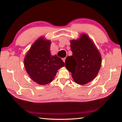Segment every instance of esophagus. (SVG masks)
I'll list each match as a JSON object with an SVG mask.
<instances>
[{
	"instance_id": "obj_1",
	"label": "esophagus",
	"mask_w": 122,
	"mask_h": 122,
	"mask_svg": "<svg viewBox=\"0 0 122 122\" xmlns=\"http://www.w3.org/2000/svg\"><path fill=\"white\" fill-rule=\"evenodd\" d=\"M62 60H63V61L64 62H65V61H66V58H62Z\"/></svg>"
}]
</instances>
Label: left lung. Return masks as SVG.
<instances>
[{
    "label": "left lung",
    "mask_w": 122,
    "mask_h": 122,
    "mask_svg": "<svg viewBox=\"0 0 122 122\" xmlns=\"http://www.w3.org/2000/svg\"><path fill=\"white\" fill-rule=\"evenodd\" d=\"M72 56L66 60V67L75 82L84 85L94 79L99 71L102 59L99 51L89 36L83 33L70 41Z\"/></svg>",
    "instance_id": "obj_1"
}]
</instances>
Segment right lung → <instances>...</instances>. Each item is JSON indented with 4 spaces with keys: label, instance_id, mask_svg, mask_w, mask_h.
I'll return each mask as SVG.
<instances>
[{
    "label": "right lung",
    "instance_id": "add662e5",
    "mask_svg": "<svg viewBox=\"0 0 122 122\" xmlns=\"http://www.w3.org/2000/svg\"><path fill=\"white\" fill-rule=\"evenodd\" d=\"M51 41L40 37L31 46L24 59V66L33 81L45 85L52 81L59 69L64 63L56 54L51 56Z\"/></svg>",
    "mask_w": 122,
    "mask_h": 122
}]
</instances>
